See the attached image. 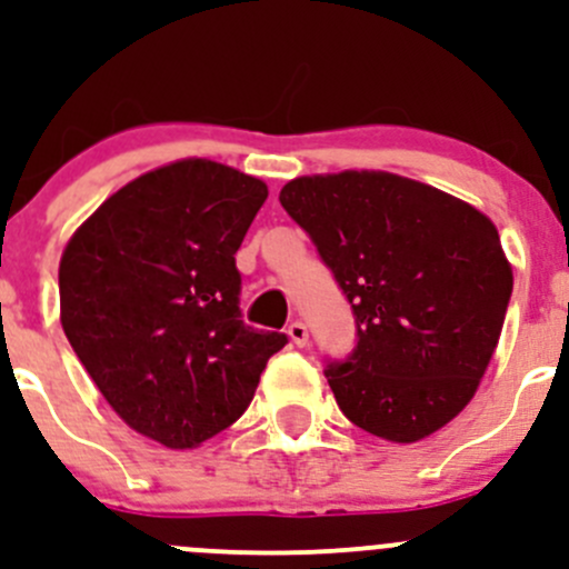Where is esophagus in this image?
<instances>
[{"instance_id":"34e87169","label":"esophagus","mask_w":569,"mask_h":569,"mask_svg":"<svg viewBox=\"0 0 569 569\" xmlns=\"http://www.w3.org/2000/svg\"><path fill=\"white\" fill-rule=\"evenodd\" d=\"M287 335H290V340L296 342L298 348H303L309 342V331H307V326L301 323V320H292V323L287 326Z\"/></svg>"}]
</instances>
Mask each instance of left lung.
I'll return each mask as SVG.
<instances>
[{
    "label": "left lung",
    "instance_id": "obj_1",
    "mask_svg": "<svg viewBox=\"0 0 569 569\" xmlns=\"http://www.w3.org/2000/svg\"><path fill=\"white\" fill-rule=\"evenodd\" d=\"M309 234L357 323V346L326 365L348 420L418 442L457 418L492 359L511 266L476 207L385 171L298 177L279 193Z\"/></svg>",
    "mask_w": 569,
    "mask_h": 569
}]
</instances>
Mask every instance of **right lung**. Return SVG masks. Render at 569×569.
<instances>
[{
  "mask_svg": "<svg viewBox=\"0 0 569 569\" xmlns=\"http://www.w3.org/2000/svg\"><path fill=\"white\" fill-rule=\"evenodd\" d=\"M266 199L249 173L179 160L123 184L66 246V337L118 418L160 446L229 429L284 348L240 315L234 254Z\"/></svg>",
  "mask_w": 569,
  "mask_h": 569,
  "instance_id": "obj_1",
  "label": "right lung"
}]
</instances>
